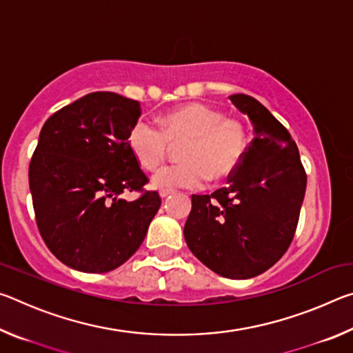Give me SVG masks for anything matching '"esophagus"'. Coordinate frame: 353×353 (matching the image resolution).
<instances>
[{
    "label": "esophagus",
    "mask_w": 353,
    "mask_h": 353,
    "mask_svg": "<svg viewBox=\"0 0 353 353\" xmlns=\"http://www.w3.org/2000/svg\"><path fill=\"white\" fill-rule=\"evenodd\" d=\"M171 194H172L171 190H160V198H162V199L168 198V196H171Z\"/></svg>",
    "instance_id": "obj_1"
}]
</instances>
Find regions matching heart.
Here are the masks:
<instances>
[{
  "label": "heart",
  "mask_w": 353,
  "mask_h": 353,
  "mask_svg": "<svg viewBox=\"0 0 353 353\" xmlns=\"http://www.w3.org/2000/svg\"><path fill=\"white\" fill-rule=\"evenodd\" d=\"M128 140L137 162L148 171L162 165L171 143L185 141L183 162L163 166L152 176V187L160 190H198L208 181L223 182L240 168L249 148L248 130L240 119L199 103L165 113L162 128L140 118Z\"/></svg>",
  "instance_id": "heart-1"
}]
</instances>
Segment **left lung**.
Listing matches in <instances>:
<instances>
[{
	"label": "left lung",
	"instance_id": "8db88e82",
	"mask_svg": "<svg viewBox=\"0 0 353 353\" xmlns=\"http://www.w3.org/2000/svg\"><path fill=\"white\" fill-rule=\"evenodd\" d=\"M254 128L243 162L212 194L191 196L185 241L213 272L250 279L288 250L305 196L307 174L294 140L255 98L229 97Z\"/></svg>",
	"mask_w": 353,
	"mask_h": 353
}]
</instances>
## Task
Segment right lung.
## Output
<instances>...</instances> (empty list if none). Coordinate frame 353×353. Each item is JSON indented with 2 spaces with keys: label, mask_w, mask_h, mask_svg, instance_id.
I'll list each match as a JSON object with an SVG mask.
<instances>
[{
  "label": "right lung",
  "mask_w": 353,
  "mask_h": 353,
  "mask_svg": "<svg viewBox=\"0 0 353 353\" xmlns=\"http://www.w3.org/2000/svg\"><path fill=\"white\" fill-rule=\"evenodd\" d=\"M140 115L139 101L94 92L57 110L40 130L29 163L35 221L48 249L76 271L121 266L162 204L157 191L132 202L119 198L149 182L128 140Z\"/></svg>",
  "instance_id": "1"
}]
</instances>
